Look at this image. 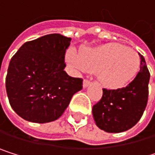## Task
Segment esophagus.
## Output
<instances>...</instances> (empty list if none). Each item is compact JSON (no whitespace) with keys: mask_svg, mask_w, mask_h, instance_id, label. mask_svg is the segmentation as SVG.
<instances>
[{"mask_svg":"<svg viewBox=\"0 0 155 155\" xmlns=\"http://www.w3.org/2000/svg\"><path fill=\"white\" fill-rule=\"evenodd\" d=\"M91 84V82H90V80H87V79H84V84H83V85H84V88H86L89 84Z\"/></svg>","mask_w":155,"mask_h":155,"instance_id":"obj_1","label":"esophagus"}]
</instances>
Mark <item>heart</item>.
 <instances>
[{"mask_svg": "<svg viewBox=\"0 0 155 155\" xmlns=\"http://www.w3.org/2000/svg\"><path fill=\"white\" fill-rule=\"evenodd\" d=\"M67 61L83 71H97L99 81L108 87H119L131 81L140 62L134 50L116 44L88 48L80 55L70 52Z\"/></svg>", "mask_w": 155, "mask_h": 155, "instance_id": "1", "label": "heart"}]
</instances>
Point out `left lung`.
<instances>
[{"label": "left lung", "instance_id": "8db88e82", "mask_svg": "<svg viewBox=\"0 0 155 155\" xmlns=\"http://www.w3.org/2000/svg\"><path fill=\"white\" fill-rule=\"evenodd\" d=\"M140 56V69L134 80L118 89L103 88L101 99L92 112L98 128L109 133H120L133 127L141 118L149 96L150 72Z\"/></svg>", "mask_w": 155, "mask_h": 155}]
</instances>
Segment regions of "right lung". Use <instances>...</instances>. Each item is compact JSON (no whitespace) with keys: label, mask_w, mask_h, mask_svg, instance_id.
<instances>
[{"label":"right lung","mask_w":155,"mask_h":155,"mask_svg":"<svg viewBox=\"0 0 155 155\" xmlns=\"http://www.w3.org/2000/svg\"><path fill=\"white\" fill-rule=\"evenodd\" d=\"M71 38L58 33L27 41L11 58L5 87L12 109L26 121L45 124L58 119L83 79L64 71Z\"/></svg>","instance_id":"add662e5"}]
</instances>
